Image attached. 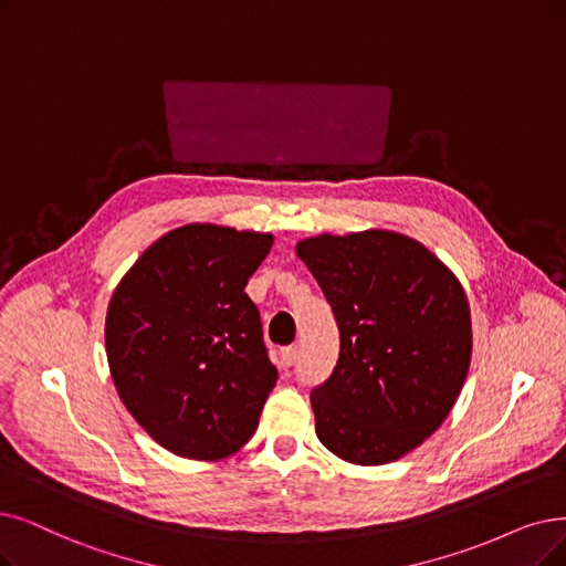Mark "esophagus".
I'll return each mask as SVG.
<instances>
[{
	"instance_id": "34e87169",
	"label": "esophagus",
	"mask_w": 566,
	"mask_h": 566,
	"mask_svg": "<svg viewBox=\"0 0 566 566\" xmlns=\"http://www.w3.org/2000/svg\"><path fill=\"white\" fill-rule=\"evenodd\" d=\"M297 359H300L297 346H290V348H283V350H281V367H285V369L295 367Z\"/></svg>"
}]
</instances>
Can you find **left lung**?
<instances>
[{"label": "left lung", "mask_w": 566, "mask_h": 566, "mask_svg": "<svg viewBox=\"0 0 566 566\" xmlns=\"http://www.w3.org/2000/svg\"><path fill=\"white\" fill-rule=\"evenodd\" d=\"M297 255L338 325L332 376L313 388L321 443L353 464H388L432 437L471 365L464 287L432 251L399 232L318 234Z\"/></svg>", "instance_id": "obj_1"}]
</instances>
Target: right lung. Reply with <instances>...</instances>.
Returning <instances> with one entry per match:
<instances>
[{
  "instance_id": "right-lung-1",
  "label": "right lung",
  "mask_w": 566,
  "mask_h": 566,
  "mask_svg": "<svg viewBox=\"0 0 566 566\" xmlns=\"http://www.w3.org/2000/svg\"><path fill=\"white\" fill-rule=\"evenodd\" d=\"M271 245L269 232L190 222L148 245L113 290V386L174 455L222 460L255 434L279 371L243 287Z\"/></svg>"
}]
</instances>
